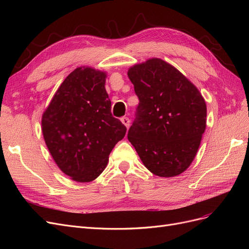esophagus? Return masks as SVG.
Returning a JSON list of instances; mask_svg holds the SVG:
<instances>
[{
  "mask_svg": "<svg viewBox=\"0 0 249 249\" xmlns=\"http://www.w3.org/2000/svg\"><path fill=\"white\" fill-rule=\"evenodd\" d=\"M122 123L126 126V127H129L130 126V119H129V117H126V116H124V117H122Z\"/></svg>",
  "mask_w": 249,
  "mask_h": 249,
  "instance_id": "1",
  "label": "esophagus"
}]
</instances>
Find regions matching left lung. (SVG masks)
<instances>
[{
  "label": "left lung",
  "instance_id": "8db88e82",
  "mask_svg": "<svg viewBox=\"0 0 249 249\" xmlns=\"http://www.w3.org/2000/svg\"><path fill=\"white\" fill-rule=\"evenodd\" d=\"M127 77L139 99L127 139L154 175H179L192 163L205 133V100L183 73L161 59L131 67Z\"/></svg>",
  "mask_w": 249,
  "mask_h": 249
}]
</instances>
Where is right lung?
Here are the masks:
<instances>
[{"label":"right lung","instance_id":"obj_1","mask_svg":"<svg viewBox=\"0 0 249 249\" xmlns=\"http://www.w3.org/2000/svg\"><path fill=\"white\" fill-rule=\"evenodd\" d=\"M106 73L90 67L71 72L42 115V134L58 167L81 183L106 168L126 127L113 117L105 88Z\"/></svg>","mask_w":249,"mask_h":249}]
</instances>
